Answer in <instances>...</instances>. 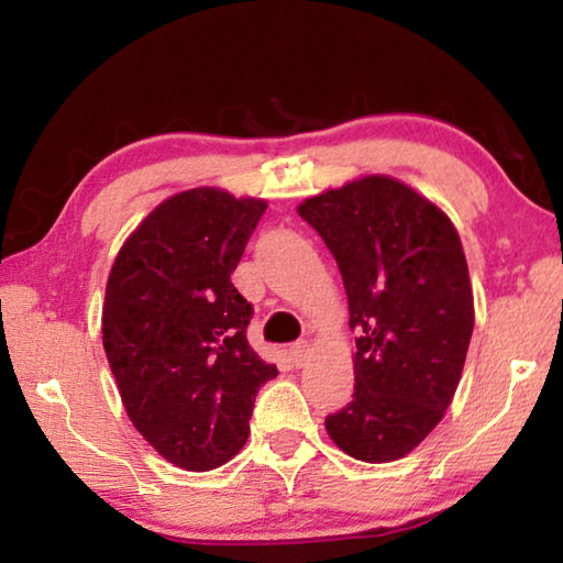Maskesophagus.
<instances>
[{
  "instance_id": "obj_1",
  "label": "esophagus",
  "mask_w": 563,
  "mask_h": 563,
  "mask_svg": "<svg viewBox=\"0 0 563 563\" xmlns=\"http://www.w3.org/2000/svg\"><path fill=\"white\" fill-rule=\"evenodd\" d=\"M310 351H313V345H310V341H298L290 345V358L296 365H302L306 363V358L310 355Z\"/></svg>"
}]
</instances>
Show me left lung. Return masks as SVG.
Instances as JSON below:
<instances>
[{
    "mask_svg": "<svg viewBox=\"0 0 563 563\" xmlns=\"http://www.w3.org/2000/svg\"><path fill=\"white\" fill-rule=\"evenodd\" d=\"M341 267L358 330L355 394L325 418L338 449L365 463L408 456L456 394L474 290L459 230L413 187L365 175L298 205Z\"/></svg>",
    "mask_w": 563,
    "mask_h": 563,
    "instance_id": "1",
    "label": "left lung"
}]
</instances>
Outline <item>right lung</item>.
Here are the masks:
<instances>
[{
  "mask_svg": "<svg viewBox=\"0 0 563 563\" xmlns=\"http://www.w3.org/2000/svg\"><path fill=\"white\" fill-rule=\"evenodd\" d=\"M267 202L195 187L159 202L114 257L102 345L122 406L159 456L210 471L243 449L278 376L247 343L253 306L230 275Z\"/></svg>",
  "mask_w": 563,
  "mask_h": 563,
  "instance_id": "right-lung-1",
  "label": "right lung"
}]
</instances>
